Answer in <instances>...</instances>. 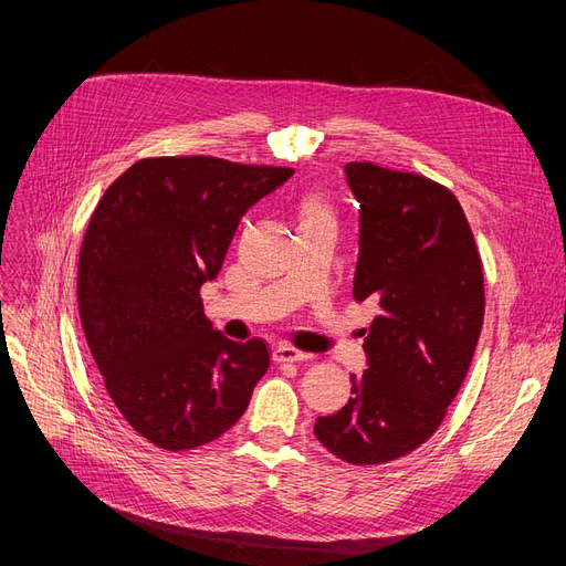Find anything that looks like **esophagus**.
<instances>
[{"mask_svg": "<svg viewBox=\"0 0 566 566\" xmlns=\"http://www.w3.org/2000/svg\"><path fill=\"white\" fill-rule=\"evenodd\" d=\"M312 355L310 353H303L298 348H293L289 344H280L275 350H273V360L275 363H305L310 360Z\"/></svg>", "mask_w": 566, "mask_h": 566, "instance_id": "34e87169", "label": "esophagus"}]
</instances>
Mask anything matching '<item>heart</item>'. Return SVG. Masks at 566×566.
Returning a JSON list of instances; mask_svg holds the SVG:
<instances>
[{"label": "heart", "instance_id": "heart-1", "mask_svg": "<svg viewBox=\"0 0 566 566\" xmlns=\"http://www.w3.org/2000/svg\"><path fill=\"white\" fill-rule=\"evenodd\" d=\"M293 216H295V222H298L301 231L316 229V227H333V222H335L331 203L325 201V197L318 192L301 195L298 201H295V206H293Z\"/></svg>", "mask_w": 566, "mask_h": 566}]
</instances>
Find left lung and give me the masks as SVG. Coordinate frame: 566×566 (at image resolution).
I'll return each instance as SVG.
<instances>
[{
    "mask_svg": "<svg viewBox=\"0 0 566 566\" xmlns=\"http://www.w3.org/2000/svg\"><path fill=\"white\" fill-rule=\"evenodd\" d=\"M360 203L353 298L374 301L363 376L350 399L314 424L321 444L353 465L418 450L461 390L484 323V273L459 199L427 176L348 163Z\"/></svg>",
    "mask_w": 566,
    "mask_h": 566,
    "instance_id": "1",
    "label": "left lung"
}]
</instances>
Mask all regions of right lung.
Returning <instances> with one entry per match:
<instances>
[{
    "instance_id": "add662e5",
    "label": "right lung",
    "mask_w": 566,
    "mask_h": 566,
    "mask_svg": "<svg viewBox=\"0 0 566 566\" xmlns=\"http://www.w3.org/2000/svg\"><path fill=\"white\" fill-rule=\"evenodd\" d=\"M291 167L222 158H144L105 190L77 268L84 337L124 420L163 450H195L229 431L271 367L261 339H227L203 316L250 206Z\"/></svg>"
}]
</instances>
